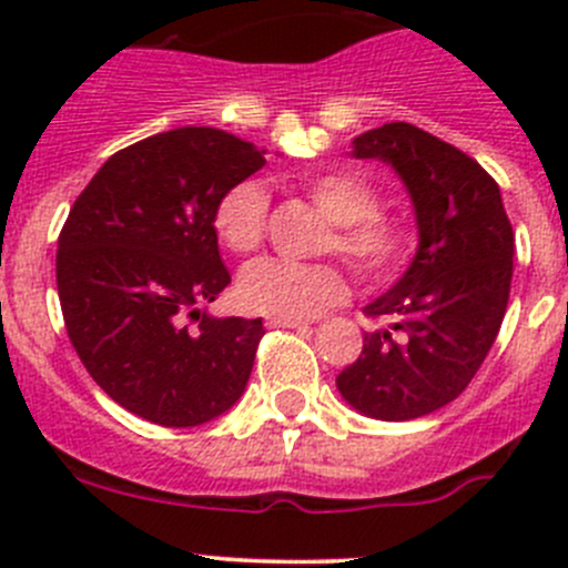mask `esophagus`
Wrapping results in <instances>:
<instances>
[{"label": "esophagus", "mask_w": 568, "mask_h": 568, "mask_svg": "<svg viewBox=\"0 0 568 568\" xmlns=\"http://www.w3.org/2000/svg\"><path fill=\"white\" fill-rule=\"evenodd\" d=\"M266 326H280V329H300V326H305V321H300V318H266Z\"/></svg>", "instance_id": "1"}]
</instances>
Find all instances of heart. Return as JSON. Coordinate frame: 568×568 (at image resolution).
<instances>
[{"label":"heart","mask_w":568,"mask_h":568,"mask_svg":"<svg viewBox=\"0 0 568 568\" xmlns=\"http://www.w3.org/2000/svg\"><path fill=\"white\" fill-rule=\"evenodd\" d=\"M313 205L332 222L324 252H337L365 283L393 280L415 250V233L400 216L379 211V192L348 170L311 175L302 183ZM268 200L255 181L227 189L214 209V231L236 255H250L266 239ZM348 280L335 263H294L263 257L239 277V300L272 318H313L346 300Z\"/></svg>","instance_id":"1"}]
</instances>
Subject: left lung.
I'll use <instances>...</instances> for the list:
<instances>
[{
  "label": "left lung",
  "mask_w": 568,
  "mask_h": 568,
  "mask_svg": "<svg viewBox=\"0 0 568 568\" xmlns=\"http://www.w3.org/2000/svg\"><path fill=\"white\" fill-rule=\"evenodd\" d=\"M352 148L406 183L420 244L404 277L365 307L390 326L365 332L337 390L376 420H415L459 398L489 354L511 294L514 231L495 178L439 136L385 123Z\"/></svg>",
  "instance_id": "1"
}]
</instances>
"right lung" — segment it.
I'll return each mask as SVG.
<instances>
[{
	"label": "right lung",
	"instance_id": "right-lung-1",
	"mask_svg": "<svg viewBox=\"0 0 568 568\" xmlns=\"http://www.w3.org/2000/svg\"><path fill=\"white\" fill-rule=\"evenodd\" d=\"M266 164L263 151L209 125L123 148L71 205L57 242L68 337L114 404L170 428L209 423L242 398L261 318H214L231 283L214 209Z\"/></svg>",
	"mask_w": 568,
	"mask_h": 568
}]
</instances>
